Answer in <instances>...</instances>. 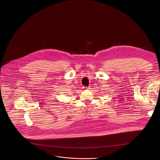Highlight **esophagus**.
Listing matches in <instances>:
<instances>
[{
	"label": "esophagus",
	"instance_id": "obj_1",
	"mask_svg": "<svg viewBox=\"0 0 160 160\" xmlns=\"http://www.w3.org/2000/svg\"><path fill=\"white\" fill-rule=\"evenodd\" d=\"M83 88H84V89H88V87H83Z\"/></svg>",
	"mask_w": 160,
	"mask_h": 160
}]
</instances>
